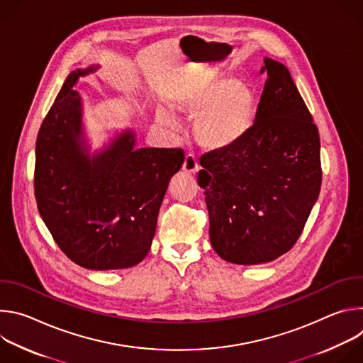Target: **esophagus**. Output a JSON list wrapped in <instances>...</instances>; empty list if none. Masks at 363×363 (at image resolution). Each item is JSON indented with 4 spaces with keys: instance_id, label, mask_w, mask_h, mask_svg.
Wrapping results in <instances>:
<instances>
[{
    "instance_id": "obj_1",
    "label": "esophagus",
    "mask_w": 363,
    "mask_h": 363,
    "mask_svg": "<svg viewBox=\"0 0 363 363\" xmlns=\"http://www.w3.org/2000/svg\"><path fill=\"white\" fill-rule=\"evenodd\" d=\"M198 169H199V165H198L195 155L188 153L185 157V161H184V171L188 174H196Z\"/></svg>"
}]
</instances>
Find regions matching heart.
Returning a JSON list of instances; mask_svg holds the SVG:
<instances>
[{"label": "heart", "instance_id": "b5f03b06", "mask_svg": "<svg viewBox=\"0 0 363 363\" xmlns=\"http://www.w3.org/2000/svg\"><path fill=\"white\" fill-rule=\"evenodd\" d=\"M177 108L196 119L194 136L201 147L223 152L240 143L252 129L257 99L248 84L217 76L178 99ZM157 119L164 126H175V118L165 109L158 112Z\"/></svg>", "mask_w": 363, "mask_h": 363}]
</instances>
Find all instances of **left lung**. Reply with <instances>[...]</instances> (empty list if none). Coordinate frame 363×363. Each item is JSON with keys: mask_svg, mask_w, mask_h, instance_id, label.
<instances>
[{"mask_svg": "<svg viewBox=\"0 0 363 363\" xmlns=\"http://www.w3.org/2000/svg\"><path fill=\"white\" fill-rule=\"evenodd\" d=\"M255 123L235 146L203 153L198 184L210 240L228 263H269L298 240L322 185L320 138L287 67L266 57Z\"/></svg>", "mask_w": 363, "mask_h": 363, "instance_id": "left-lung-1", "label": "left lung"}]
</instances>
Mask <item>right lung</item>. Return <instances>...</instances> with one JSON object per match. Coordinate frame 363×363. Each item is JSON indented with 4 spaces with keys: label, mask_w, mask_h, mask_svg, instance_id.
<instances>
[{
    "label": "right lung",
    "mask_w": 363,
    "mask_h": 363,
    "mask_svg": "<svg viewBox=\"0 0 363 363\" xmlns=\"http://www.w3.org/2000/svg\"><path fill=\"white\" fill-rule=\"evenodd\" d=\"M97 69L72 72L44 118L35 142L34 192L44 224L73 263L116 270L146 257L185 153L181 147L136 149L135 133L126 130L90 157L73 86Z\"/></svg>",
    "instance_id": "add662e5"
}]
</instances>
